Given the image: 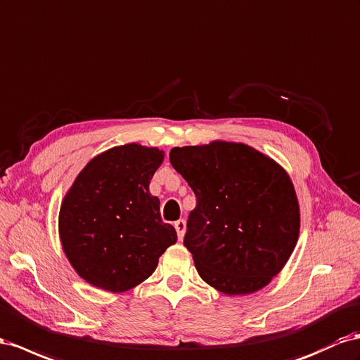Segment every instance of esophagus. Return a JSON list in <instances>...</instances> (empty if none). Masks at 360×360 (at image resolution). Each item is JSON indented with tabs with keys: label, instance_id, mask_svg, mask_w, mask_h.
<instances>
[{
	"label": "esophagus",
	"instance_id": "esophagus-1",
	"mask_svg": "<svg viewBox=\"0 0 360 360\" xmlns=\"http://www.w3.org/2000/svg\"><path fill=\"white\" fill-rule=\"evenodd\" d=\"M174 227H176L179 240H181L183 236H184V231H186V221H184V219H179V221L174 222Z\"/></svg>",
	"mask_w": 360,
	"mask_h": 360
}]
</instances>
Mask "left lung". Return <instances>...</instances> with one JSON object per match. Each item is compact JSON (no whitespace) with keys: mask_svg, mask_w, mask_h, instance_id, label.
Wrapping results in <instances>:
<instances>
[{"mask_svg":"<svg viewBox=\"0 0 360 360\" xmlns=\"http://www.w3.org/2000/svg\"><path fill=\"white\" fill-rule=\"evenodd\" d=\"M169 162L195 193L183 244L200 277L227 295L266 286L295 248L300 209L286 171L245 143L176 147Z\"/></svg>","mask_w":360,"mask_h":360,"instance_id":"obj_1","label":"left lung"}]
</instances>
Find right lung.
I'll list each match as a JSON object with an SVG mask.
<instances>
[{
  "label": "right lung",
  "mask_w": 360,
  "mask_h": 360,
  "mask_svg": "<svg viewBox=\"0 0 360 360\" xmlns=\"http://www.w3.org/2000/svg\"><path fill=\"white\" fill-rule=\"evenodd\" d=\"M163 151L138 143L104 151L86 165L59 215L63 251L87 283L122 292L148 278L177 233L150 193Z\"/></svg>",
  "instance_id": "add662e5"
}]
</instances>
